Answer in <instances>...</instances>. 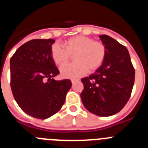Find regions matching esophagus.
<instances>
[{
    "instance_id": "34e87169",
    "label": "esophagus",
    "mask_w": 148,
    "mask_h": 148,
    "mask_svg": "<svg viewBox=\"0 0 148 148\" xmlns=\"http://www.w3.org/2000/svg\"><path fill=\"white\" fill-rule=\"evenodd\" d=\"M78 79H77V78H73V79H71V82H72V83H75V82H78Z\"/></svg>"
}]
</instances>
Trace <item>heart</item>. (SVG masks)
Segmentation results:
<instances>
[{"label":"heart","instance_id":"1","mask_svg":"<svg viewBox=\"0 0 148 148\" xmlns=\"http://www.w3.org/2000/svg\"><path fill=\"white\" fill-rule=\"evenodd\" d=\"M63 47L53 44L50 56L55 64L61 66L69 61L70 55H73L75 62L61 68V75L65 78H75L87 71H94L102 64L107 54V49L102 42L82 35L65 40Z\"/></svg>","mask_w":148,"mask_h":148}]
</instances>
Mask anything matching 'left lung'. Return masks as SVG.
I'll return each instance as SVG.
<instances>
[{"mask_svg": "<svg viewBox=\"0 0 148 148\" xmlns=\"http://www.w3.org/2000/svg\"><path fill=\"white\" fill-rule=\"evenodd\" d=\"M107 49L105 59L95 72L82 78V103L90 113L110 116L119 113L131 95L135 69L127 49L107 35L99 36Z\"/></svg>", "mask_w": 148, "mask_h": 148, "instance_id": "left-lung-1", "label": "left lung"}]
</instances>
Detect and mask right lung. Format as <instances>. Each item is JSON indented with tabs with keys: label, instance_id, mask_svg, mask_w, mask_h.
I'll return each mask as SVG.
<instances>
[{
	"label": "right lung",
	"instance_id": "obj_1",
	"mask_svg": "<svg viewBox=\"0 0 148 148\" xmlns=\"http://www.w3.org/2000/svg\"><path fill=\"white\" fill-rule=\"evenodd\" d=\"M53 39H33L23 44L10 58V86L21 109L45 119L64 104L72 86L70 79L56 81L60 73L50 56Z\"/></svg>",
	"mask_w": 148,
	"mask_h": 148
}]
</instances>
